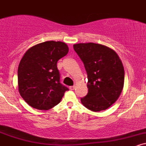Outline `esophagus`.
<instances>
[{
	"label": "esophagus",
	"mask_w": 146,
	"mask_h": 146,
	"mask_svg": "<svg viewBox=\"0 0 146 146\" xmlns=\"http://www.w3.org/2000/svg\"><path fill=\"white\" fill-rule=\"evenodd\" d=\"M75 86H70V87H69V88H70V89H71V90H74V89H75Z\"/></svg>",
	"instance_id": "esophagus-1"
}]
</instances>
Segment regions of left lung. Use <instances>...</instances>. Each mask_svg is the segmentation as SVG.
<instances>
[{"instance_id":"obj_1","label":"left lung","mask_w":146,"mask_h":146,"mask_svg":"<svg viewBox=\"0 0 146 146\" xmlns=\"http://www.w3.org/2000/svg\"><path fill=\"white\" fill-rule=\"evenodd\" d=\"M73 48L84 65L88 93L82 104L92 111L107 109L117 101L124 83V68L116 52L95 43H80Z\"/></svg>"}]
</instances>
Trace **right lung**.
Returning a JSON list of instances; mask_svg holds the SVG:
<instances>
[{
  "instance_id": "obj_1",
  "label": "right lung",
  "mask_w": 146,
  "mask_h": 146,
  "mask_svg": "<svg viewBox=\"0 0 146 146\" xmlns=\"http://www.w3.org/2000/svg\"><path fill=\"white\" fill-rule=\"evenodd\" d=\"M68 52L62 42L46 41L25 53L18 69V90L32 108L49 110L60 103L68 88L60 83L57 63Z\"/></svg>"
}]
</instances>
